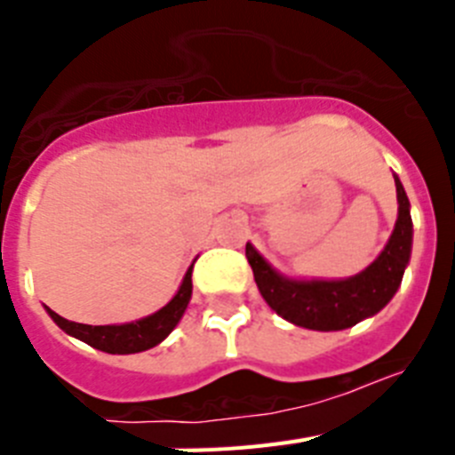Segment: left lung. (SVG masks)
Returning a JSON list of instances; mask_svg holds the SVG:
<instances>
[{"label": "left lung", "instance_id": "obj_1", "mask_svg": "<svg viewBox=\"0 0 455 455\" xmlns=\"http://www.w3.org/2000/svg\"><path fill=\"white\" fill-rule=\"evenodd\" d=\"M399 216L380 255L364 271L344 280H300L283 275L252 243H246L248 264L262 299L275 315L307 331H344L378 315L401 287L412 252L410 200L401 180L394 175Z\"/></svg>", "mask_w": 455, "mask_h": 455}]
</instances>
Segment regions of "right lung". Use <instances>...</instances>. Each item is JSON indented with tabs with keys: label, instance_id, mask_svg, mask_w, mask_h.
<instances>
[{
	"label": "right lung",
	"instance_id": "obj_1",
	"mask_svg": "<svg viewBox=\"0 0 455 455\" xmlns=\"http://www.w3.org/2000/svg\"><path fill=\"white\" fill-rule=\"evenodd\" d=\"M191 271L193 264L188 267L187 275H184L182 284H180L178 293L164 305L162 309H156L155 315H148L143 319L130 321V323H114V325H86L75 323L47 307V315L52 316L63 332H68L75 339L86 341L88 347L98 348V351L111 353V355H130V353L148 351V348L162 344L180 323L184 316L188 300H191Z\"/></svg>",
	"mask_w": 455,
	"mask_h": 455
}]
</instances>
